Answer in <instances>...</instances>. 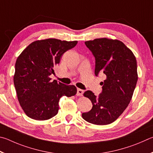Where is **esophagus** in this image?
Segmentation results:
<instances>
[{
	"label": "esophagus",
	"instance_id": "1",
	"mask_svg": "<svg viewBox=\"0 0 153 153\" xmlns=\"http://www.w3.org/2000/svg\"><path fill=\"white\" fill-rule=\"evenodd\" d=\"M83 93H84L83 90H82L81 89H77L76 95H77V96H82V95H83Z\"/></svg>",
	"mask_w": 153,
	"mask_h": 153
}]
</instances>
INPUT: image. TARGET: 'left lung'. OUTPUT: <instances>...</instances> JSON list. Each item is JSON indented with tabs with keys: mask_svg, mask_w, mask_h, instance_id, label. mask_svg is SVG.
Listing matches in <instances>:
<instances>
[{
	"mask_svg": "<svg viewBox=\"0 0 153 153\" xmlns=\"http://www.w3.org/2000/svg\"><path fill=\"white\" fill-rule=\"evenodd\" d=\"M85 44L95 58V75L103 72L106 79L101 82L102 93L99 96L91 91L85 92L93 108L82 117L93 124H109L118 118L132 100L138 81L136 59L120 40L104 37Z\"/></svg>",
	"mask_w": 153,
	"mask_h": 153,
	"instance_id": "8db88e82",
	"label": "left lung"
}]
</instances>
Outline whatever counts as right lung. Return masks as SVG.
<instances>
[{
    "instance_id": "obj_1",
    "label": "right lung",
    "mask_w": 153,
    "mask_h": 153,
    "mask_svg": "<svg viewBox=\"0 0 153 153\" xmlns=\"http://www.w3.org/2000/svg\"><path fill=\"white\" fill-rule=\"evenodd\" d=\"M49 38L29 44L18 56L13 81L17 98L29 117L46 120L58 114L61 97L76 95L74 85H66L53 80V66L60 63L62 55L77 44Z\"/></svg>"
}]
</instances>
